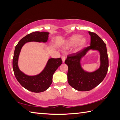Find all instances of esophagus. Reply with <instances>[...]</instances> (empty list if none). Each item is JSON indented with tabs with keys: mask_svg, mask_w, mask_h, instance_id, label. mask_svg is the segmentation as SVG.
I'll return each mask as SVG.
<instances>
[{
	"mask_svg": "<svg viewBox=\"0 0 120 120\" xmlns=\"http://www.w3.org/2000/svg\"><path fill=\"white\" fill-rule=\"evenodd\" d=\"M61 58H62V61H63V62H65V59H66V57L65 56H62V57H61Z\"/></svg>",
	"mask_w": 120,
	"mask_h": 120,
	"instance_id": "1",
	"label": "esophagus"
}]
</instances>
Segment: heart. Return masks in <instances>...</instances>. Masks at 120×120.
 <instances>
[{
  "label": "heart",
  "mask_w": 120,
  "mask_h": 120,
  "mask_svg": "<svg viewBox=\"0 0 120 120\" xmlns=\"http://www.w3.org/2000/svg\"><path fill=\"white\" fill-rule=\"evenodd\" d=\"M86 39L85 38L81 37V36L79 34L74 35L71 36L66 41V45L69 46H74L77 44L79 47H81L86 44Z\"/></svg>",
  "instance_id": "heart-1"
}]
</instances>
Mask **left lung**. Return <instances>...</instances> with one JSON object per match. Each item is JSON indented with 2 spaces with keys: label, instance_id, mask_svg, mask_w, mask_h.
Here are the masks:
<instances>
[{
  "label": "left lung",
  "instance_id": "1",
  "mask_svg": "<svg viewBox=\"0 0 120 120\" xmlns=\"http://www.w3.org/2000/svg\"><path fill=\"white\" fill-rule=\"evenodd\" d=\"M89 33L91 36L90 46L75 53L68 55L65 61V63L68 67V83L72 87L79 91H90L97 86L106 76L109 68V58L105 43L96 34L91 31ZM91 49L99 51L101 66L95 72L89 73L81 68L80 60Z\"/></svg>",
  "mask_w": 120,
  "mask_h": 120
}]
</instances>
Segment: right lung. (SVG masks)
<instances>
[{
  "label": "right lung",
  "instance_id": "obj_1",
  "mask_svg": "<svg viewBox=\"0 0 120 120\" xmlns=\"http://www.w3.org/2000/svg\"><path fill=\"white\" fill-rule=\"evenodd\" d=\"M49 33L45 31H35L23 37L17 44L15 49L12 68L16 79L20 85L28 91L39 93L46 91L51 85L52 75L62 64L60 58H50L46 67L41 73L36 76H28L19 70L18 66V60L20 50L24 44L29 41H37L45 43L47 41Z\"/></svg>",
  "mask_w": 120,
  "mask_h": 120
}]
</instances>
